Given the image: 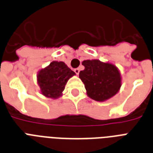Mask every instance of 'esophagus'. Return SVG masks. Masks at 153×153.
<instances>
[{
	"label": "esophagus",
	"mask_w": 153,
	"mask_h": 153,
	"mask_svg": "<svg viewBox=\"0 0 153 153\" xmlns=\"http://www.w3.org/2000/svg\"><path fill=\"white\" fill-rule=\"evenodd\" d=\"M74 71L75 72V74H79V71H80V70H79V68H75V69L74 70Z\"/></svg>",
	"instance_id": "34e87169"
}]
</instances>
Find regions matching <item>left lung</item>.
Instances as JSON below:
<instances>
[{"mask_svg": "<svg viewBox=\"0 0 153 153\" xmlns=\"http://www.w3.org/2000/svg\"><path fill=\"white\" fill-rule=\"evenodd\" d=\"M82 65L85 69L79 72V78L85 85L90 98L102 102L118 92L121 87V75L114 65L98 59L84 60Z\"/></svg>", "mask_w": 153, "mask_h": 153, "instance_id": "obj_1", "label": "left lung"}]
</instances>
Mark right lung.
<instances>
[{
    "mask_svg": "<svg viewBox=\"0 0 153 153\" xmlns=\"http://www.w3.org/2000/svg\"><path fill=\"white\" fill-rule=\"evenodd\" d=\"M74 74L63 62L53 61L48 67L39 71L37 76L41 93L48 98H59L62 95L68 79Z\"/></svg>",
    "mask_w": 153,
    "mask_h": 153,
    "instance_id": "add662e5",
    "label": "right lung"
}]
</instances>
